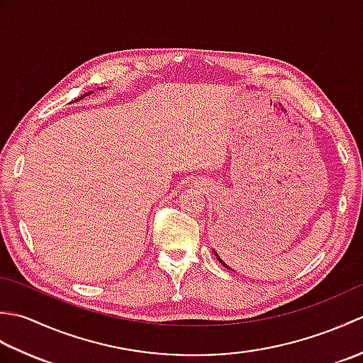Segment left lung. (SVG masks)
Here are the masks:
<instances>
[{
	"mask_svg": "<svg viewBox=\"0 0 363 363\" xmlns=\"http://www.w3.org/2000/svg\"><path fill=\"white\" fill-rule=\"evenodd\" d=\"M213 254H215V257H217L218 259V262H220V264L223 265V267H225V268H229V269H233V268H230L228 264H225V262H223L221 259H220V256H218V254H217V251H213ZM233 272H234V269H233Z\"/></svg>",
	"mask_w": 363,
	"mask_h": 363,
	"instance_id": "8db88e82",
	"label": "left lung"
}]
</instances>
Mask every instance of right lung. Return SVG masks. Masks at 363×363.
Here are the masks:
<instances>
[{"instance_id": "right-lung-1", "label": "right lung", "mask_w": 363, "mask_h": 363, "mask_svg": "<svg viewBox=\"0 0 363 363\" xmlns=\"http://www.w3.org/2000/svg\"><path fill=\"white\" fill-rule=\"evenodd\" d=\"M90 94H91V91H90ZM84 96H86V95H84ZM84 96H81V98H84ZM81 98H79V99H81ZM76 101H78V99H76Z\"/></svg>"}]
</instances>
